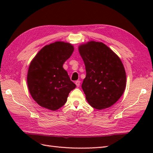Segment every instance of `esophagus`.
<instances>
[{"label": "esophagus", "mask_w": 153, "mask_h": 153, "mask_svg": "<svg viewBox=\"0 0 153 153\" xmlns=\"http://www.w3.org/2000/svg\"><path fill=\"white\" fill-rule=\"evenodd\" d=\"M75 83H76V86H77V87H79V85H80V81L77 80V81H76V82H75Z\"/></svg>", "instance_id": "obj_1"}]
</instances>
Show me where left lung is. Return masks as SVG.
I'll list each match as a JSON object with an SVG mask.
<instances>
[{"mask_svg":"<svg viewBox=\"0 0 153 153\" xmlns=\"http://www.w3.org/2000/svg\"><path fill=\"white\" fill-rule=\"evenodd\" d=\"M85 63L86 77L82 89L93 108H109L123 95L126 75L121 60L101 42L89 41L79 47Z\"/></svg>","mask_w":153,"mask_h":153,"instance_id":"1","label":"left lung"}]
</instances>
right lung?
I'll return each mask as SVG.
<instances>
[{"label":"right lung","instance_id":"right-lung-1","mask_svg":"<svg viewBox=\"0 0 153 153\" xmlns=\"http://www.w3.org/2000/svg\"><path fill=\"white\" fill-rule=\"evenodd\" d=\"M71 44L57 41L45 46L31 62L27 82L32 98L39 105L56 110L67 101L76 84L63 64L74 52Z\"/></svg>","mask_w":153,"mask_h":153}]
</instances>
